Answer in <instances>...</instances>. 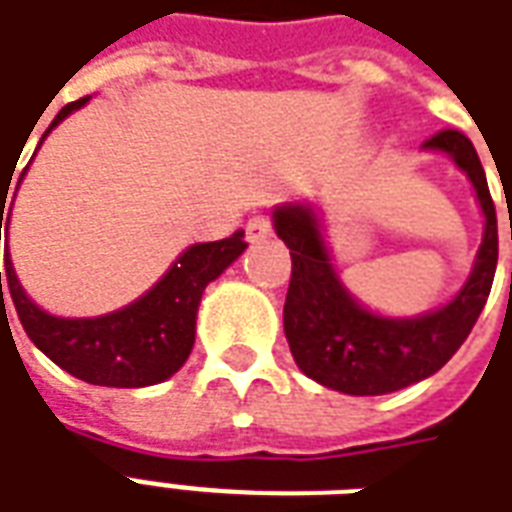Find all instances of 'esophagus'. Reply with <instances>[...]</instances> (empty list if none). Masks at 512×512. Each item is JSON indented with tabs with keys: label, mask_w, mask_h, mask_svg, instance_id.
<instances>
[{
	"label": "esophagus",
	"mask_w": 512,
	"mask_h": 512,
	"mask_svg": "<svg viewBox=\"0 0 512 512\" xmlns=\"http://www.w3.org/2000/svg\"><path fill=\"white\" fill-rule=\"evenodd\" d=\"M245 231H248V242H264V239L273 237V223L267 215H253Z\"/></svg>",
	"instance_id": "obj_1"
}]
</instances>
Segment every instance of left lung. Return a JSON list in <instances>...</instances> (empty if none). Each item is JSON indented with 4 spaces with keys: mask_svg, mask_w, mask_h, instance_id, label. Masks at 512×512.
<instances>
[{
    "mask_svg": "<svg viewBox=\"0 0 512 512\" xmlns=\"http://www.w3.org/2000/svg\"><path fill=\"white\" fill-rule=\"evenodd\" d=\"M430 154H447L469 179L485 217L482 242L466 284L444 306L413 317H391L366 308L342 284L322 212L308 201L273 209V228L292 253V281L284 303V333L300 372L320 386L350 397L391 394L436 375L480 317L499 259L496 209L485 170L466 134L447 129L424 143Z\"/></svg>",
    "mask_w": 512,
    "mask_h": 512,
    "instance_id": "8db88e82",
    "label": "left lung"
}]
</instances>
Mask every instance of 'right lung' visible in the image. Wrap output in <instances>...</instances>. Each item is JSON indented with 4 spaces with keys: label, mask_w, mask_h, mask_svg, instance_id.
Segmentation results:
<instances>
[{
    "label": "right lung",
    "mask_w": 512,
    "mask_h": 512,
    "mask_svg": "<svg viewBox=\"0 0 512 512\" xmlns=\"http://www.w3.org/2000/svg\"><path fill=\"white\" fill-rule=\"evenodd\" d=\"M88 99L65 104L43 132L41 143L57 123L82 110ZM38 143V146H41ZM30 168V165H27ZM24 168V173H27ZM21 173V179H24ZM18 179V184H21ZM10 184H5V190ZM7 198V192L2 195ZM5 212V201H2ZM10 223V215H7ZM245 231L217 242H195L170 264V270L134 303L99 317H57L43 311L18 281L10 253L5 273L18 320L32 344L68 375L110 389H143L176 375L195 344V320L204 289L245 253ZM5 306V300H2Z\"/></svg>",
    "instance_id": "right-lung-1"
}]
</instances>
